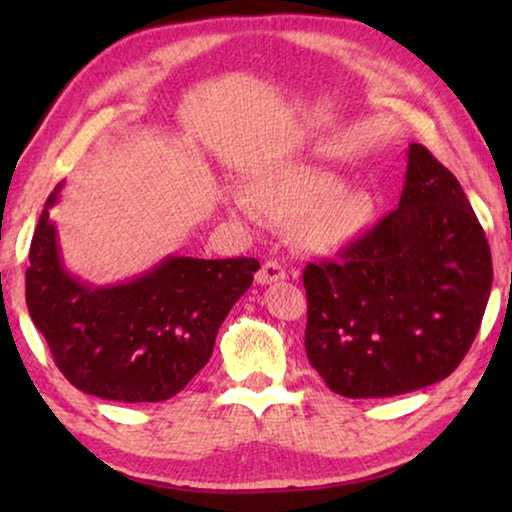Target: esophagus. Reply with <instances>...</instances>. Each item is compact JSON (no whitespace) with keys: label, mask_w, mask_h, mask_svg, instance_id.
<instances>
[{"label":"esophagus","mask_w":512,"mask_h":512,"mask_svg":"<svg viewBox=\"0 0 512 512\" xmlns=\"http://www.w3.org/2000/svg\"><path fill=\"white\" fill-rule=\"evenodd\" d=\"M287 277V271H284V266L280 262H275V259H268V262L262 264V268H259L255 280L257 284H273V282H280Z\"/></svg>","instance_id":"esophagus-1"}]
</instances>
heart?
I'll use <instances>...</instances> for the list:
<instances>
[{
	"label": "heart",
	"mask_w": 512,
	"mask_h": 512,
	"mask_svg": "<svg viewBox=\"0 0 512 512\" xmlns=\"http://www.w3.org/2000/svg\"><path fill=\"white\" fill-rule=\"evenodd\" d=\"M250 205L268 221L291 223L296 244L311 255H336L359 241L375 219V198L345 185L314 162H287L248 180Z\"/></svg>",
	"instance_id": "heart-1"
}]
</instances>
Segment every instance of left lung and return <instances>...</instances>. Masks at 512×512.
<instances>
[{"label":"left lung","mask_w":512,"mask_h":512,"mask_svg":"<svg viewBox=\"0 0 512 512\" xmlns=\"http://www.w3.org/2000/svg\"><path fill=\"white\" fill-rule=\"evenodd\" d=\"M400 205L336 262L307 264L305 350L334 393L393 397L443 381L479 332L492 257L458 185L422 144Z\"/></svg>","instance_id":"8db88e82"}]
</instances>
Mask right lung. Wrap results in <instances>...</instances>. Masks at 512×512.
Here are the masks:
<instances>
[{
  "label": "right lung",
  "mask_w": 512,
  "mask_h": 512,
  "mask_svg": "<svg viewBox=\"0 0 512 512\" xmlns=\"http://www.w3.org/2000/svg\"><path fill=\"white\" fill-rule=\"evenodd\" d=\"M47 198L31 239L27 307L58 370L83 393L164 402L212 357L216 332L253 284V257H167L135 280L92 287L60 259Z\"/></svg>",
  "instance_id": "1"
}]
</instances>
